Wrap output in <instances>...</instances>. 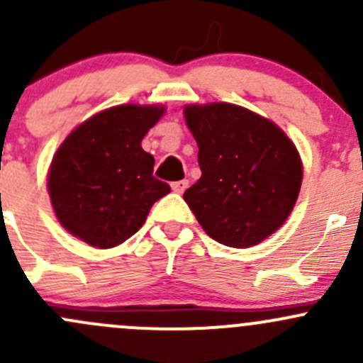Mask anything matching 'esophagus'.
<instances>
[{
    "instance_id": "34e87169",
    "label": "esophagus",
    "mask_w": 363,
    "mask_h": 363,
    "mask_svg": "<svg viewBox=\"0 0 363 363\" xmlns=\"http://www.w3.org/2000/svg\"><path fill=\"white\" fill-rule=\"evenodd\" d=\"M188 184L189 182L186 181V179H182V181H175V182H172V189H174V193H179V195H181V193L186 191Z\"/></svg>"
}]
</instances>
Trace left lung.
<instances>
[{
  "instance_id": "1",
  "label": "left lung",
  "mask_w": 363,
  "mask_h": 363,
  "mask_svg": "<svg viewBox=\"0 0 363 363\" xmlns=\"http://www.w3.org/2000/svg\"><path fill=\"white\" fill-rule=\"evenodd\" d=\"M202 177L184 200L208 237L251 247L283 226L302 184L295 144L272 121L233 104L188 105Z\"/></svg>"
}]
</instances>
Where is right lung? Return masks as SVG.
Listing matches in <instances>:
<instances>
[{"mask_svg":"<svg viewBox=\"0 0 363 363\" xmlns=\"http://www.w3.org/2000/svg\"><path fill=\"white\" fill-rule=\"evenodd\" d=\"M160 105H117L94 113L65 138L47 188L61 225L93 247L108 250L140 230L170 186L152 175L142 138L160 121Z\"/></svg>","mask_w":363,"mask_h":363,"instance_id":"right-lung-1","label":"right lung"}]
</instances>
